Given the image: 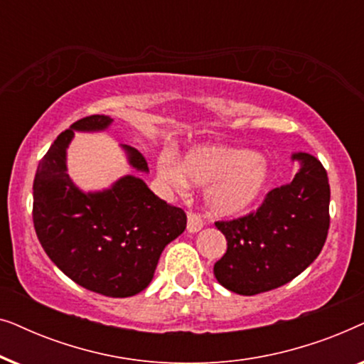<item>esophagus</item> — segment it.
<instances>
[{
	"mask_svg": "<svg viewBox=\"0 0 364 364\" xmlns=\"http://www.w3.org/2000/svg\"><path fill=\"white\" fill-rule=\"evenodd\" d=\"M203 227V220L200 217L197 215V213H188L187 215V230L191 233H197L198 230H202Z\"/></svg>",
	"mask_w": 364,
	"mask_h": 364,
	"instance_id": "obj_1",
	"label": "esophagus"
}]
</instances>
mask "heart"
Returning a JSON list of instances; mask_svg holds the SVG:
<instances>
[{
  "label": "heart",
  "mask_w": 364,
  "mask_h": 364,
  "mask_svg": "<svg viewBox=\"0 0 364 364\" xmlns=\"http://www.w3.org/2000/svg\"><path fill=\"white\" fill-rule=\"evenodd\" d=\"M162 182L176 191L188 181L205 187L207 207L218 215H237L260 200L272 178V166L263 154L223 146L193 147L183 157L162 156L157 161Z\"/></svg>",
  "instance_id": "heart-1"
}]
</instances>
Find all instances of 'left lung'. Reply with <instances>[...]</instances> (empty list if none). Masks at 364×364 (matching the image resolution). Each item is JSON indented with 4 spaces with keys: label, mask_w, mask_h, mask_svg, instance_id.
Returning a JSON list of instances; mask_svg holds the SVG:
<instances>
[{
    "label": "left lung",
    "mask_w": 364,
    "mask_h": 364,
    "mask_svg": "<svg viewBox=\"0 0 364 364\" xmlns=\"http://www.w3.org/2000/svg\"><path fill=\"white\" fill-rule=\"evenodd\" d=\"M300 171L287 186L267 193L257 212L215 222L227 252L213 275L227 290L257 295L300 275L320 255L330 228V183L325 167L310 154L291 156Z\"/></svg>",
    "instance_id": "left-lung-1"
}]
</instances>
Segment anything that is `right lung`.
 <instances>
[{"mask_svg": "<svg viewBox=\"0 0 364 364\" xmlns=\"http://www.w3.org/2000/svg\"><path fill=\"white\" fill-rule=\"evenodd\" d=\"M111 124L109 116H89L59 134L34 177L33 222L44 252L64 275L104 296L126 298L149 287L162 250L186 230L187 215L136 176L101 192L74 186L66 167L74 131L97 132ZM122 149L129 166L149 172L141 152Z\"/></svg>", "mask_w": 364, "mask_h": 364, "instance_id": "add662e5", "label": "right lung"}]
</instances>
